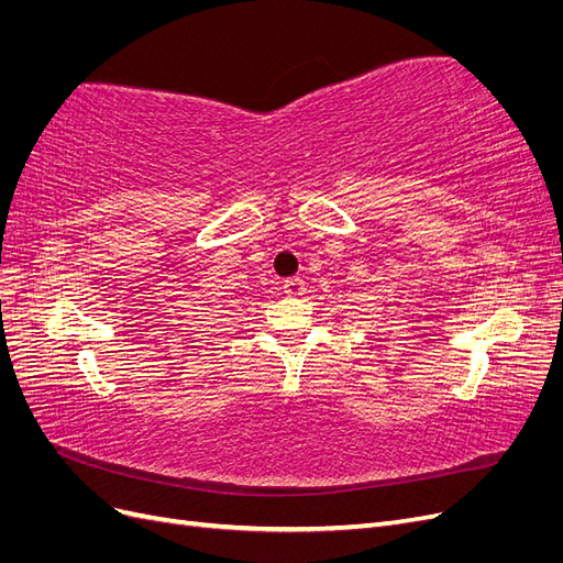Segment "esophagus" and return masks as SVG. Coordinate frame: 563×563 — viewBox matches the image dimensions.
Here are the masks:
<instances>
[{
  "mask_svg": "<svg viewBox=\"0 0 563 563\" xmlns=\"http://www.w3.org/2000/svg\"><path fill=\"white\" fill-rule=\"evenodd\" d=\"M302 291H305V282L300 277L284 279V294L286 296H302Z\"/></svg>",
  "mask_w": 563,
  "mask_h": 563,
  "instance_id": "1",
  "label": "esophagus"
}]
</instances>
